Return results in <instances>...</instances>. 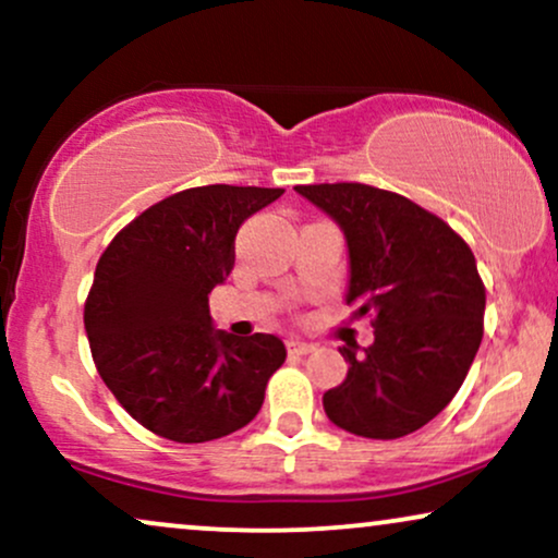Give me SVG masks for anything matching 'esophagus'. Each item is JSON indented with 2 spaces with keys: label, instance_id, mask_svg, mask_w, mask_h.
<instances>
[{
  "label": "esophagus",
  "instance_id": "obj_1",
  "mask_svg": "<svg viewBox=\"0 0 558 558\" xmlns=\"http://www.w3.org/2000/svg\"><path fill=\"white\" fill-rule=\"evenodd\" d=\"M286 349H288V354L304 356V354H312V351H315V345L306 343V341H299V338H288Z\"/></svg>",
  "mask_w": 558,
  "mask_h": 558
}]
</instances>
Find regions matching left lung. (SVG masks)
<instances>
[{"label":"left lung","instance_id":"8db88e82","mask_svg":"<svg viewBox=\"0 0 558 558\" xmlns=\"http://www.w3.org/2000/svg\"><path fill=\"white\" fill-rule=\"evenodd\" d=\"M349 246L345 304L373 317L375 341L323 396L332 425L393 440L427 425L462 388L483 341L485 286L472 248L440 217L364 183L296 185Z\"/></svg>","mask_w":558,"mask_h":558}]
</instances>
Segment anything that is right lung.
Instances as JSON below:
<instances>
[{
    "label": "right lung",
    "mask_w": 558,
    "mask_h": 558,
    "mask_svg": "<svg viewBox=\"0 0 558 558\" xmlns=\"http://www.w3.org/2000/svg\"><path fill=\"white\" fill-rule=\"evenodd\" d=\"M283 189L178 191L114 235L83 306L105 386L146 430L204 444L248 425L286 345L213 328L209 293L233 270L235 233Z\"/></svg>",
    "instance_id": "add662e5"
}]
</instances>
